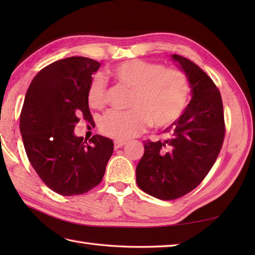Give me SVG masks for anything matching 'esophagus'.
<instances>
[{"label":"esophagus","instance_id":"34e87169","mask_svg":"<svg viewBox=\"0 0 255 255\" xmlns=\"http://www.w3.org/2000/svg\"><path fill=\"white\" fill-rule=\"evenodd\" d=\"M125 144H126V141H123V140H116V141L114 142V148L115 149L123 148Z\"/></svg>","mask_w":255,"mask_h":255}]
</instances>
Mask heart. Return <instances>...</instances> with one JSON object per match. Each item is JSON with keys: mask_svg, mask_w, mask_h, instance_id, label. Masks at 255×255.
Segmentation results:
<instances>
[{"mask_svg": "<svg viewBox=\"0 0 255 255\" xmlns=\"http://www.w3.org/2000/svg\"><path fill=\"white\" fill-rule=\"evenodd\" d=\"M111 73L119 82L133 89V94L130 110H113L103 117L100 128L108 137L130 139L143 131L151 122L156 127L169 126L185 110L189 85L178 70L132 59L114 66ZM88 102L95 110L105 105L106 86L102 75H96L91 82Z\"/></svg>", "mask_w": 255, "mask_h": 255, "instance_id": "obj_1", "label": "heart"}]
</instances>
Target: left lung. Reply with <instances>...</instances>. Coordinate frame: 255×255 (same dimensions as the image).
Returning <instances> with one entry per match:
<instances>
[{"mask_svg": "<svg viewBox=\"0 0 255 255\" xmlns=\"http://www.w3.org/2000/svg\"><path fill=\"white\" fill-rule=\"evenodd\" d=\"M173 62L185 73L191 102L180 118L165 128L163 141L144 143L136 169L138 186L162 200H172L197 187L213 167L225 138L219 90L197 64L180 55Z\"/></svg>", "mask_w": 255, "mask_h": 255, "instance_id": "left-lung-1", "label": "left lung"}]
</instances>
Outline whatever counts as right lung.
I'll return each instance as SVG.
<instances>
[{"instance_id":"1","label":"right lung","mask_w":255,"mask_h":255,"mask_svg":"<svg viewBox=\"0 0 255 255\" xmlns=\"http://www.w3.org/2000/svg\"><path fill=\"white\" fill-rule=\"evenodd\" d=\"M99 61L70 57L52 62L32 79L19 129L31 166L46 185L63 196L89 192L101 183L114 142L101 134L83 142L74 134L79 117L92 121L88 90Z\"/></svg>"}]
</instances>
